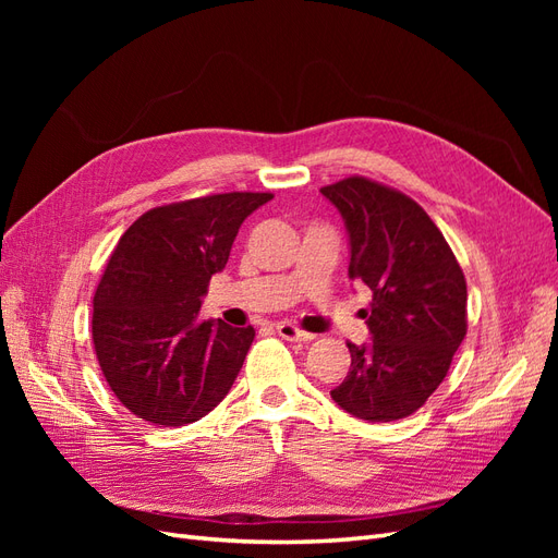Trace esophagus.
I'll return each mask as SVG.
<instances>
[{"instance_id": "esophagus-1", "label": "esophagus", "mask_w": 558, "mask_h": 558, "mask_svg": "<svg viewBox=\"0 0 558 558\" xmlns=\"http://www.w3.org/2000/svg\"><path fill=\"white\" fill-rule=\"evenodd\" d=\"M277 332H279V337H283V340H289V342H312L314 340L312 332L300 330L298 326L289 324V320H281V324H277Z\"/></svg>"}]
</instances>
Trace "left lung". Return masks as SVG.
Returning <instances> with one entry per match:
<instances>
[{
	"instance_id": "8db88e82",
	"label": "left lung",
	"mask_w": 558,
	"mask_h": 558,
	"mask_svg": "<svg viewBox=\"0 0 558 558\" xmlns=\"http://www.w3.org/2000/svg\"><path fill=\"white\" fill-rule=\"evenodd\" d=\"M349 232V279L373 291L361 310L373 340L351 344V367L330 396L363 421L414 414L449 373L468 332L463 269L412 197L365 177L320 189Z\"/></svg>"
}]
</instances>
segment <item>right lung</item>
I'll return each instance as SVG.
<instances>
[{
    "instance_id": "1",
    "label": "right lung",
    "mask_w": 558,
    "mask_h": 558,
    "mask_svg": "<svg viewBox=\"0 0 558 558\" xmlns=\"http://www.w3.org/2000/svg\"><path fill=\"white\" fill-rule=\"evenodd\" d=\"M272 193H221L142 214L118 240L93 298L102 375L134 416L185 426L238 379L256 330L197 318L248 214Z\"/></svg>"
}]
</instances>
